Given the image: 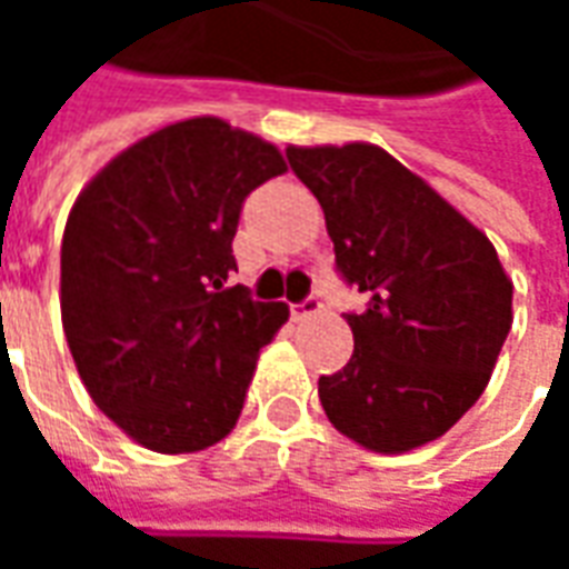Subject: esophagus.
I'll return each instance as SVG.
<instances>
[{"label": "esophagus", "mask_w": 569, "mask_h": 569, "mask_svg": "<svg viewBox=\"0 0 569 569\" xmlns=\"http://www.w3.org/2000/svg\"><path fill=\"white\" fill-rule=\"evenodd\" d=\"M289 310H292V317H296V320H308V317H317V313L322 310V298L320 296L301 298V301H296V305H289Z\"/></svg>", "instance_id": "esophagus-1"}]
</instances>
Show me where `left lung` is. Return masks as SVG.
<instances>
[{
    "mask_svg": "<svg viewBox=\"0 0 569 569\" xmlns=\"http://www.w3.org/2000/svg\"><path fill=\"white\" fill-rule=\"evenodd\" d=\"M335 243V271L369 298L345 313L353 357L320 378L338 432L381 453L439 439L476 406L512 329L497 249L378 146L286 149Z\"/></svg>",
    "mask_w": 569,
    "mask_h": 569,
    "instance_id": "left-lung-1",
    "label": "left lung"
}]
</instances>
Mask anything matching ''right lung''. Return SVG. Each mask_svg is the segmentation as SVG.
Wrapping results in <instances>:
<instances>
[{"instance_id": "1", "label": "right lung", "mask_w": 569, "mask_h": 569, "mask_svg": "<svg viewBox=\"0 0 569 569\" xmlns=\"http://www.w3.org/2000/svg\"><path fill=\"white\" fill-rule=\"evenodd\" d=\"M283 170L271 142L191 118L121 151L69 212V350L97 408L151 451L224 439L259 350L289 317L283 301L228 283L243 200Z\"/></svg>"}]
</instances>
